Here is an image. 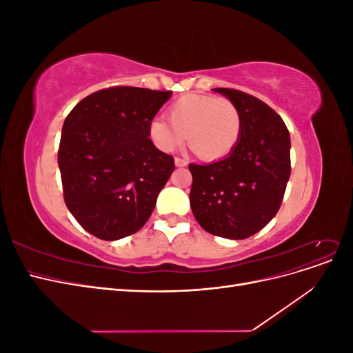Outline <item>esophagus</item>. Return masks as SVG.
Listing matches in <instances>:
<instances>
[{"instance_id": "1", "label": "esophagus", "mask_w": 353, "mask_h": 353, "mask_svg": "<svg viewBox=\"0 0 353 353\" xmlns=\"http://www.w3.org/2000/svg\"><path fill=\"white\" fill-rule=\"evenodd\" d=\"M175 166H178V168L187 166V160L185 159H181V157H175Z\"/></svg>"}]
</instances>
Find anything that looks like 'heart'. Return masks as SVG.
<instances>
[{"instance_id": "1", "label": "heart", "mask_w": 353, "mask_h": 353, "mask_svg": "<svg viewBox=\"0 0 353 353\" xmlns=\"http://www.w3.org/2000/svg\"><path fill=\"white\" fill-rule=\"evenodd\" d=\"M169 121L154 119L150 138L157 148L170 153L183 143L203 160H218L228 156L241 135L240 109L228 99L187 94L178 99L169 110Z\"/></svg>"}]
</instances>
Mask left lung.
I'll return each mask as SVG.
<instances>
[{
	"label": "left lung",
	"mask_w": 353,
	"mask_h": 353,
	"mask_svg": "<svg viewBox=\"0 0 353 353\" xmlns=\"http://www.w3.org/2000/svg\"><path fill=\"white\" fill-rule=\"evenodd\" d=\"M237 105L243 128L234 150L209 165L190 163V205L213 236L243 240L279 212L290 178V134L268 104L239 90L215 88Z\"/></svg>",
	"instance_id": "8db88e82"
}]
</instances>
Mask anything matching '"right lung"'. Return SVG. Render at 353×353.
Returning <instances> with one entry per match:
<instances>
[{
	"instance_id": "1",
	"label": "right lung",
	"mask_w": 353,
	"mask_h": 353,
	"mask_svg": "<svg viewBox=\"0 0 353 353\" xmlns=\"http://www.w3.org/2000/svg\"><path fill=\"white\" fill-rule=\"evenodd\" d=\"M170 91L112 87L81 100L63 123L59 168L65 203L81 227L101 240L141 230L174 157L152 143L150 123Z\"/></svg>"
}]
</instances>
